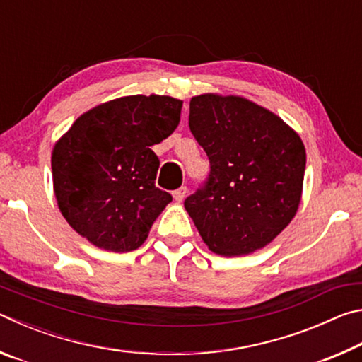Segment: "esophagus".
Wrapping results in <instances>:
<instances>
[{
    "instance_id": "esophagus-1",
    "label": "esophagus",
    "mask_w": 362,
    "mask_h": 362,
    "mask_svg": "<svg viewBox=\"0 0 362 362\" xmlns=\"http://www.w3.org/2000/svg\"><path fill=\"white\" fill-rule=\"evenodd\" d=\"M187 193H188V188L187 187H180V188L175 189V192L173 193V196H174V199L177 201V203H182V201L185 199Z\"/></svg>"
}]
</instances>
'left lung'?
<instances>
[{
  "label": "left lung",
  "instance_id": "8db88e82",
  "mask_svg": "<svg viewBox=\"0 0 362 362\" xmlns=\"http://www.w3.org/2000/svg\"><path fill=\"white\" fill-rule=\"evenodd\" d=\"M189 131L211 163L206 183L185 199L212 252L244 255L283 231L302 198V139L269 110L244 97L189 100Z\"/></svg>",
  "mask_w": 362,
  "mask_h": 362
}]
</instances>
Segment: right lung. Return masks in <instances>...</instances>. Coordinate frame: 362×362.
<instances>
[{
    "mask_svg": "<svg viewBox=\"0 0 362 362\" xmlns=\"http://www.w3.org/2000/svg\"><path fill=\"white\" fill-rule=\"evenodd\" d=\"M182 100L127 95L73 122L52 150L59 209L94 246L129 252L142 246L173 196L155 185L159 159L150 146L180 121Z\"/></svg>",
    "mask_w": 362,
    "mask_h": 362,
    "instance_id": "obj_1",
    "label": "right lung"
}]
</instances>
